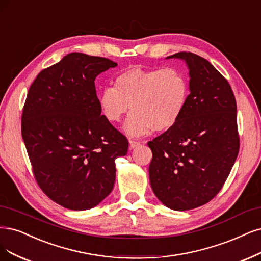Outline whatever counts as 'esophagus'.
Instances as JSON below:
<instances>
[{"label": "esophagus", "instance_id": "obj_1", "mask_svg": "<svg viewBox=\"0 0 261 261\" xmlns=\"http://www.w3.org/2000/svg\"><path fill=\"white\" fill-rule=\"evenodd\" d=\"M138 146H140V141L133 140V139L129 140V149H130V150H132V149H135V148L138 147Z\"/></svg>", "mask_w": 261, "mask_h": 261}]
</instances>
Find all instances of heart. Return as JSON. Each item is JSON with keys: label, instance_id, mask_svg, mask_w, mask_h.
<instances>
[{"label": "heart", "instance_id": "heart-1", "mask_svg": "<svg viewBox=\"0 0 261 261\" xmlns=\"http://www.w3.org/2000/svg\"><path fill=\"white\" fill-rule=\"evenodd\" d=\"M189 81L177 68H128L116 75L114 86L98 95L103 118L119 123L133 109L123 130L130 137H142L152 130L166 132L180 120L189 100Z\"/></svg>", "mask_w": 261, "mask_h": 261}]
</instances>
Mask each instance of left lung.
Returning a JSON list of instances; mask_svg holds the SVG:
<instances>
[{"label": "left lung", "instance_id": "8db88e82", "mask_svg": "<svg viewBox=\"0 0 261 261\" xmlns=\"http://www.w3.org/2000/svg\"><path fill=\"white\" fill-rule=\"evenodd\" d=\"M189 69V100L180 120L152 141V190L168 208L189 211L213 200L237 160V101L228 81L210 61L180 51Z\"/></svg>", "mask_w": 261, "mask_h": 261}]
</instances>
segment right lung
<instances>
[{
  "label": "right lung",
  "instance_id": "right-lung-1",
  "mask_svg": "<svg viewBox=\"0 0 261 261\" xmlns=\"http://www.w3.org/2000/svg\"><path fill=\"white\" fill-rule=\"evenodd\" d=\"M116 62L68 54L42 70L31 84L21 115V135L35 180L66 208L95 207L110 194L115 159L127 138L101 115L95 79Z\"/></svg>",
  "mask_w": 261,
  "mask_h": 261
}]
</instances>
